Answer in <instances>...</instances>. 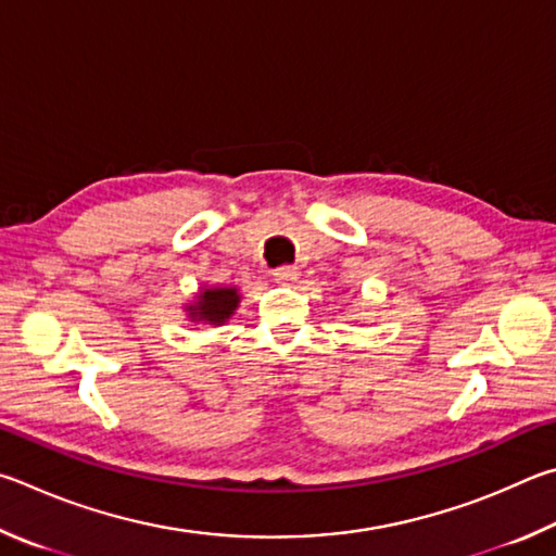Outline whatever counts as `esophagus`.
<instances>
[{
    "mask_svg": "<svg viewBox=\"0 0 556 556\" xmlns=\"http://www.w3.org/2000/svg\"><path fill=\"white\" fill-rule=\"evenodd\" d=\"M273 278H276L278 283H295L300 278V270L295 266H280L273 270Z\"/></svg>",
    "mask_w": 556,
    "mask_h": 556,
    "instance_id": "obj_1",
    "label": "esophagus"
}]
</instances>
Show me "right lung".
<instances>
[{
	"label": "right lung",
	"mask_w": 556,
	"mask_h": 556,
	"mask_svg": "<svg viewBox=\"0 0 556 556\" xmlns=\"http://www.w3.org/2000/svg\"><path fill=\"white\" fill-rule=\"evenodd\" d=\"M241 303L239 288L233 286H202L190 303H185V313L192 325L222 327L229 323Z\"/></svg>",
	"instance_id": "add662e5"
}]
</instances>
